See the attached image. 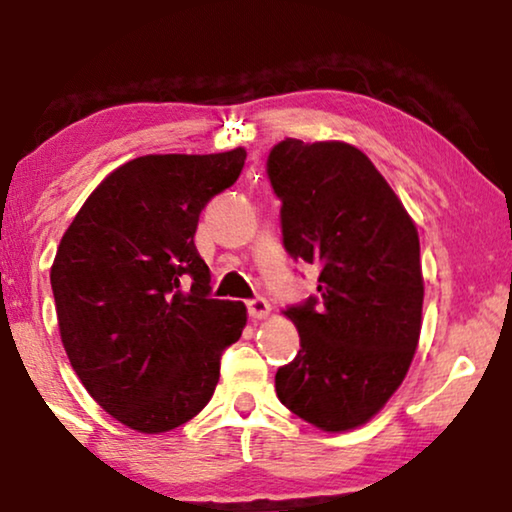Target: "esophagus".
<instances>
[{
    "instance_id": "esophagus-1",
    "label": "esophagus",
    "mask_w": 512,
    "mask_h": 512,
    "mask_svg": "<svg viewBox=\"0 0 512 512\" xmlns=\"http://www.w3.org/2000/svg\"><path fill=\"white\" fill-rule=\"evenodd\" d=\"M270 310L272 307L265 298H251L247 303V312L251 319H265L270 314Z\"/></svg>"
}]
</instances>
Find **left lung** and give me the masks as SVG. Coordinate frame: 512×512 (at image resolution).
<instances>
[{
  "mask_svg": "<svg viewBox=\"0 0 512 512\" xmlns=\"http://www.w3.org/2000/svg\"><path fill=\"white\" fill-rule=\"evenodd\" d=\"M268 179L282 200L284 249L319 268V296L286 307L300 352L277 370V398L321 431L366 424L401 387L422 331L419 235L366 153L286 137Z\"/></svg>",
  "mask_w": 512,
  "mask_h": 512,
  "instance_id": "1",
  "label": "left lung"
}]
</instances>
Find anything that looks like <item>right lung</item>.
Returning a JSON list of instances; mask_svg holds the SVG:
<instances>
[{"mask_svg": "<svg viewBox=\"0 0 512 512\" xmlns=\"http://www.w3.org/2000/svg\"><path fill=\"white\" fill-rule=\"evenodd\" d=\"M247 151L142 156L109 174L62 235L51 268L60 338L88 394L139 433L205 408L247 307L209 296L200 212Z\"/></svg>", "mask_w": 512, "mask_h": 512, "instance_id": "obj_1", "label": "right lung"}]
</instances>
